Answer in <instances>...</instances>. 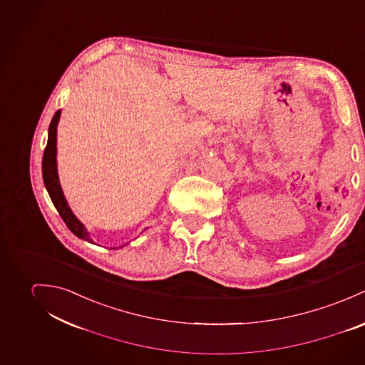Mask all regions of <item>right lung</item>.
<instances>
[{
  "mask_svg": "<svg viewBox=\"0 0 365 365\" xmlns=\"http://www.w3.org/2000/svg\"><path fill=\"white\" fill-rule=\"evenodd\" d=\"M61 110H57L51 119L48 125V137H47V145L44 148L43 161H41V172H43V182L46 186V190L57 208L60 217L64 220L68 230L77 235L80 240L86 242L93 243L89 237V232L86 231L85 225L74 215L73 210L70 208L68 202L64 197L60 180H58V172H57V125L60 120ZM123 247V246H120ZM116 249V247H115Z\"/></svg>",
  "mask_w": 365,
  "mask_h": 365,
  "instance_id": "right-lung-1",
  "label": "right lung"
}]
</instances>
